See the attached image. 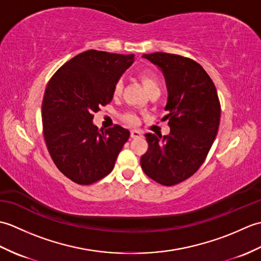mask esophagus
Returning <instances> with one entry per match:
<instances>
[{
	"label": "esophagus",
	"instance_id": "1",
	"mask_svg": "<svg viewBox=\"0 0 261 261\" xmlns=\"http://www.w3.org/2000/svg\"><path fill=\"white\" fill-rule=\"evenodd\" d=\"M130 135H131V138H139L142 136V132L140 130H131Z\"/></svg>",
	"mask_w": 261,
	"mask_h": 261
}]
</instances>
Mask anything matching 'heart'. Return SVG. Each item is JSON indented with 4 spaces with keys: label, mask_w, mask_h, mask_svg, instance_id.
Returning a JSON list of instances; mask_svg holds the SVG:
<instances>
[{
    "label": "heart",
    "mask_w": 261,
    "mask_h": 261,
    "mask_svg": "<svg viewBox=\"0 0 261 261\" xmlns=\"http://www.w3.org/2000/svg\"><path fill=\"white\" fill-rule=\"evenodd\" d=\"M139 80L141 81L142 85L146 88L148 94H151L154 92L160 93V83H159L158 77L154 74L148 73V71H143V73H141L139 75ZM122 87H123V85H122L121 81L115 83V85L113 87V96L114 97H118L121 95ZM122 119L130 124H136L138 122V116L135 113H131V112L124 113L123 115H122Z\"/></svg>",
    "instance_id": "1"
}]
</instances>
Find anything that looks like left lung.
Segmentation results:
<instances>
[{"mask_svg":"<svg viewBox=\"0 0 261 261\" xmlns=\"http://www.w3.org/2000/svg\"><path fill=\"white\" fill-rule=\"evenodd\" d=\"M143 57L162 69L168 90L165 110L168 136L146 134L148 150L142 170L154 181L173 186L190 178L206 158L218 135L221 104L213 81L191 58L167 53Z\"/></svg>","mask_w":261,"mask_h":261,"instance_id":"8db88e82","label":"left lung"}]
</instances>
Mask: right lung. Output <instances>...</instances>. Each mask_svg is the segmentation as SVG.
Returning a JSON list of instances; mask_svg holds the SVG:
<instances>
[{
    "label": "right lung",
    "mask_w": 261,
    "mask_h": 261,
    "mask_svg": "<svg viewBox=\"0 0 261 261\" xmlns=\"http://www.w3.org/2000/svg\"><path fill=\"white\" fill-rule=\"evenodd\" d=\"M135 55L87 50L64 64L48 82L42 99V132L62 173L91 185L112 171L130 132L115 124L98 130L94 113L113 98V87Z\"/></svg>",
    "instance_id": "add662e5"
}]
</instances>
